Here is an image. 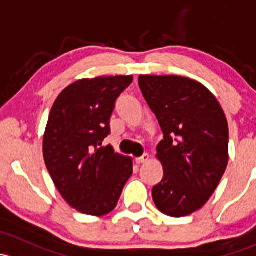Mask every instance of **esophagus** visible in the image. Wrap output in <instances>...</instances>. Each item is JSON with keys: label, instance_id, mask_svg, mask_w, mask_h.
Wrapping results in <instances>:
<instances>
[{"label": "esophagus", "instance_id": "1", "mask_svg": "<svg viewBox=\"0 0 256 256\" xmlns=\"http://www.w3.org/2000/svg\"><path fill=\"white\" fill-rule=\"evenodd\" d=\"M150 160V156H148V154H144V156H141V157H138V158H136V164H146L147 161H148Z\"/></svg>", "mask_w": 256, "mask_h": 256}]
</instances>
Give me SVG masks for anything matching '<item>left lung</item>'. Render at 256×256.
Listing matches in <instances>:
<instances>
[{
	"label": "left lung",
	"mask_w": 256,
	"mask_h": 256,
	"mask_svg": "<svg viewBox=\"0 0 256 256\" xmlns=\"http://www.w3.org/2000/svg\"><path fill=\"white\" fill-rule=\"evenodd\" d=\"M138 85L164 132L156 148L164 178L152 188L154 202L166 216H190L208 202L226 172V114L213 92L197 80L140 76Z\"/></svg>",
	"instance_id": "8db88e82"
}]
</instances>
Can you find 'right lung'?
<instances>
[{
	"label": "right lung",
	"mask_w": 256,
	"mask_h": 256,
	"mask_svg": "<svg viewBox=\"0 0 256 256\" xmlns=\"http://www.w3.org/2000/svg\"><path fill=\"white\" fill-rule=\"evenodd\" d=\"M132 76L79 79L54 102L43 135V157L54 186L88 216L110 213L132 174V158L102 146L118 95Z\"/></svg>",
	"instance_id": "add662e5"
}]
</instances>
